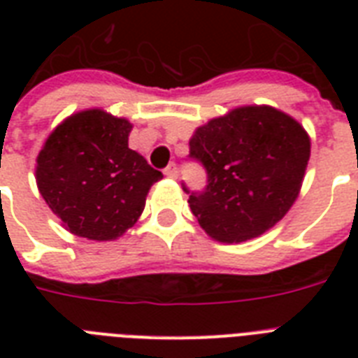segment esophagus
<instances>
[{
	"mask_svg": "<svg viewBox=\"0 0 358 358\" xmlns=\"http://www.w3.org/2000/svg\"><path fill=\"white\" fill-rule=\"evenodd\" d=\"M163 174H165L167 178H176V176H178V169H176L174 163H169L167 167L163 169Z\"/></svg>",
	"mask_w": 358,
	"mask_h": 358,
	"instance_id": "obj_1",
	"label": "esophagus"
}]
</instances>
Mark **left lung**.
Returning <instances> with one entry per match:
<instances>
[{
    "instance_id": "left-lung-1",
    "label": "left lung",
    "mask_w": 358,
    "mask_h": 358,
    "mask_svg": "<svg viewBox=\"0 0 358 358\" xmlns=\"http://www.w3.org/2000/svg\"><path fill=\"white\" fill-rule=\"evenodd\" d=\"M189 157L206 169L204 191H184L199 224L217 241L239 243L264 234L299 195L310 139L289 115L245 106L196 128Z\"/></svg>"
}]
</instances>
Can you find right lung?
Returning a JSON list of instances; mask_svg holds the SVG:
<instances>
[{"label": "right lung", "instance_id": "add662e5", "mask_svg": "<svg viewBox=\"0 0 358 358\" xmlns=\"http://www.w3.org/2000/svg\"><path fill=\"white\" fill-rule=\"evenodd\" d=\"M131 124L103 109L72 115L36 157V185L63 227L80 238L122 236L145 210L163 174L128 146Z\"/></svg>", "mask_w": 358, "mask_h": 358}]
</instances>
